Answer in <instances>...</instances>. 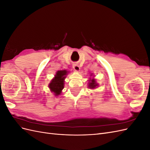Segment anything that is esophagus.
I'll return each mask as SVG.
<instances>
[{"label": "esophagus", "mask_w": 150, "mask_h": 150, "mask_svg": "<svg viewBox=\"0 0 150 150\" xmlns=\"http://www.w3.org/2000/svg\"><path fill=\"white\" fill-rule=\"evenodd\" d=\"M72 67H73V69H74V71H79L80 68H79V66L77 64H74L73 66H72Z\"/></svg>", "instance_id": "obj_1"}]
</instances>
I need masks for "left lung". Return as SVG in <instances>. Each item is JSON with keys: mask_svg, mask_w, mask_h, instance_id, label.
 <instances>
[{"mask_svg": "<svg viewBox=\"0 0 150 150\" xmlns=\"http://www.w3.org/2000/svg\"><path fill=\"white\" fill-rule=\"evenodd\" d=\"M91 82L89 83V87L91 88V89H94V88H96V86H98V84L96 83V81H95V80L94 79H92V80H91Z\"/></svg>", "mask_w": 150, "mask_h": 150, "instance_id": "left-lung-1", "label": "left lung"}]
</instances>
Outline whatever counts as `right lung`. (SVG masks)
<instances>
[{"instance_id": "1", "label": "right lung", "mask_w": 150, "mask_h": 150, "mask_svg": "<svg viewBox=\"0 0 150 150\" xmlns=\"http://www.w3.org/2000/svg\"><path fill=\"white\" fill-rule=\"evenodd\" d=\"M67 72L65 70L57 71L55 75V78L51 81V83L49 85L51 91L55 93L56 96L59 95L61 93L62 89L64 88V80L66 78L65 76Z\"/></svg>"}]
</instances>
